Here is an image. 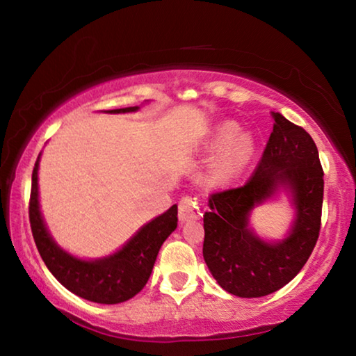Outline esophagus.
Masks as SVG:
<instances>
[{"mask_svg": "<svg viewBox=\"0 0 356 356\" xmlns=\"http://www.w3.org/2000/svg\"><path fill=\"white\" fill-rule=\"evenodd\" d=\"M201 216V210H200V204L191 196H185L180 200L179 202V221L182 222H188V221H195Z\"/></svg>", "mask_w": 356, "mask_h": 356, "instance_id": "esophagus-1", "label": "esophagus"}]
</instances>
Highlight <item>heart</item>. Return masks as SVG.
Instances as JSON below:
<instances>
[{
  "label": "heart",
  "mask_w": 356,
  "mask_h": 356,
  "mask_svg": "<svg viewBox=\"0 0 356 356\" xmlns=\"http://www.w3.org/2000/svg\"><path fill=\"white\" fill-rule=\"evenodd\" d=\"M236 131V124H221L209 143V152H215L210 160L209 177L215 185H226L236 179L254 152L251 138L245 134L234 135Z\"/></svg>",
  "instance_id": "heart-1"
}]
</instances>
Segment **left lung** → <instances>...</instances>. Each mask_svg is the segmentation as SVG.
Returning <instances> with one entry per match:
<instances>
[{
    "label": "left lung",
    "mask_w": 356,
    "mask_h": 356,
    "mask_svg": "<svg viewBox=\"0 0 356 356\" xmlns=\"http://www.w3.org/2000/svg\"><path fill=\"white\" fill-rule=\"evenodd\" d=\"M272 116L273 131L248 182L215 193L204 213V261L226 292L242 298L265 297L292 281L321 231L323 171L316 143L281 113ZM280 191L291 197L296 215L286 237L270 243L257 236L249 218Z\"/></svg>",
    "instance_id": "1"
}]
</instances>
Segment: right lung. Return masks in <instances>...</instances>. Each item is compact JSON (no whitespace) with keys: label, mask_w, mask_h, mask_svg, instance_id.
I'll use <instances>...</instances> for the list:
<instances>
[{"label":"right lung","mask_w":356,"mask_h":356,"mask_svg":"<svg viewBox=\"0 0 356 356\" xmlns=\"http://www.w3.org/2000/svg\"><path fill=\"white\" fill-rule=\"evenodd\" d=\"M140 106L119 108L105 113H134ZM40 154L33 170L29 222L42 261L61 284L84 300L102 305H118L135 297L146 286L156 254L165 240L177 227V206L146 222L122 248L99 259H80L59 246L48 232L39 204Z\"/></svg>","instance_id":"1"}]
</instances>
